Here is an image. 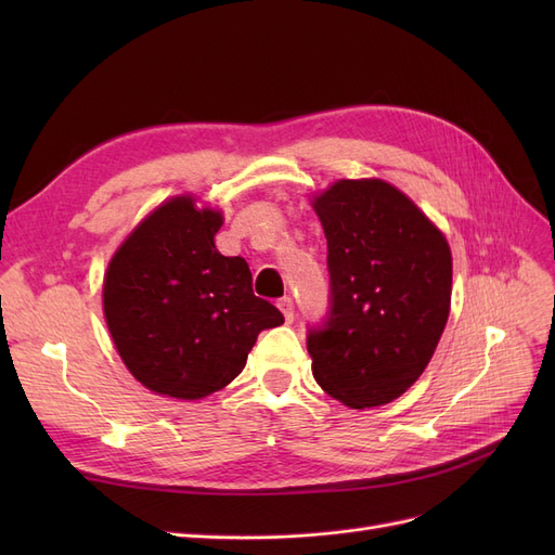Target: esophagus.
Instances as JSON below:
<instances>
[{"mask_svg": "<svg viewBox=\"0 0 555 555\" xmlns=\"http://www.w3.org/2000/svg\"><path fill=\"white\" fill-rule=\"evenodd\" d=\"M278 308L284 314V322L292 324L294 322V300L289 296H284V298L278 300Z\"/></svg>", "mask_w": 555, "mask_h": 555, "instance_id": "34e87169", "label": "esophagus"}]
</instances>
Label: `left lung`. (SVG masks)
I'll list each match as a JSON object with an SVG mask.
<instances>
[{
	"label": "left lung",
	"instance_id": "8db88e82",
	"mask_svg": "<svg viewBox=\"0 0 555 555\" xmlns=\"http://www.w3.org/2000/svg\"><path fill=\"white\" fill-rule=\"evenodd\" d=\"M328 243L331 317L310 331L312 375L351 410L379 408L422 377L451 310V247L382 178L335 180L312 196Z\"/></svg>",
	"mask_w": 555,
	"mask_h": 555
}]
</instances>
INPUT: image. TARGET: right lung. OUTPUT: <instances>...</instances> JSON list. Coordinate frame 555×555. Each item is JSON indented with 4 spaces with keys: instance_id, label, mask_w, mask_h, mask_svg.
<instances>
[{
    "instance_id": "obj_1",
    "label": "right lung",
    "mask_w": 555,
    "mask_h": 555,
    "mask_svg": "<svg viewBox=\"0 0 555 555\" xmlns=\"http://www.w3.org/2000/svg\"><path fill=\"white\" fill-rule=\"evenodd\" d=\"M220 208L166 198L117 245L104 273V319L127 371L147 391L201 400L224 389L282 312L255 296L243 257H224Z\"/></svg>"
}]
</instances>
